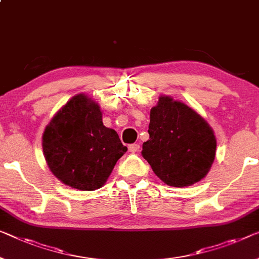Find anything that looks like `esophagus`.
<instances>
[{
    "instance_id": "1",
    "label": "esophagus",
    "mask_w": 259,
    "mask_h": 259,
    "mask_svg": "<svg viewBox=\"0 0 259 259\" xmlns=\"http://www.w3.org/2000/svg\"><path fill=\"white\" fill-rule=\"evenodd\" d=\"M138 150H140V144H137V143H134V144H130V145H129V151H130L131 153L137 152Z\"/></svg>"
}]
</instances>
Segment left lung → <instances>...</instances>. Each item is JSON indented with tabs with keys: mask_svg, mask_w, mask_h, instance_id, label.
Segmentation results:
<instances>
[{
	"mask_svg": "<svg viewBox=\"0 0 259 259\" xmlns=\"http://www.w3.org/2000/svg\"><path fill=\"white\" fill-rule=\"evenodd\" d=\"M148 131L142 154L168 186H190L210 169L216 150L213 130L183 102L161 96L150 113Z\"/></svg>",
	"mask_w": 259,
	"mask_h": 259,
	"instance_id": "1",
	"label": "left lung"
}]
</instances>
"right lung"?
<instances>
[{
  "label": "right lung",
  "instance_id": "right-lung-1",
  "mask_svg": "<svg viewBox=\"0 0 259 259\" xmlns=\"http://www.w3.org/2000/svg\"><path fill=\"white\" fill-rule=\"evenodd\" d=\"M128 148L106 128L98 103L79 94L61 109L43 135L45 159L53 175L73 188L98 190Z\"/></svg>",
  "mask_w": 259,
  "mask_h": 259
}]
</instances>
